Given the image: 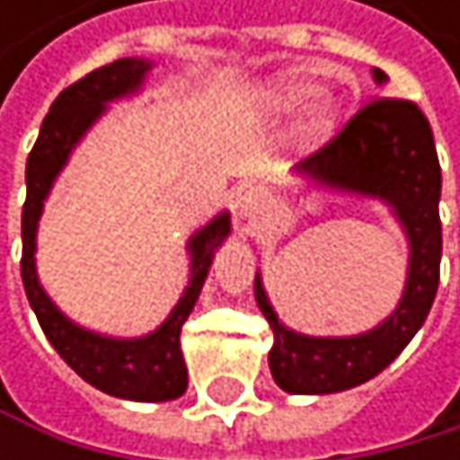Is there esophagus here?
I'll list each match as a JSON object with an SVG mask.
<instances>
[{"label":"esophagus","mask_w":460,"mask_h":460,"mask_svg":"<svg viewBox=\"0 0 460 460\" xmlns=\"http://www.w3.org/2000/svg\"><path fill=\"white\" fill-rule=\"evenodd\" d=\"M264 207H268V192H264L261 187H245L240 192V199H237V212L243 217H253L259 215Z\"/></svg>","instance_id":"esophagus-1"}]
</instances>
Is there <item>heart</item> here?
<instances>
[{
  "instance_id": "b5f03b06",
  "label": "heart",
  "mask_w": 460,
  "mask_h": 460,
  "mask_svg": "<svg viewBox=\"0 0 460 460\" xmlns=\"http://www.w3.org/2000/svg\"><path fill=\"white\" fill-rule=\"evenodd\" d=\"M320 93H323L320 82H314L309 76H281V79L270 82L261 91V104H264V110H270V112L289 115V112H295L300 107L312 104ZM333 127H337V104H333L331 99H323V102L314 104L312 118L306 120L304 132L309 137H323Z\"/></svg>"
}]
</instances>
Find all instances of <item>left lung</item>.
Returning <instances> with one entry per match:
<instances>
[{"label": "left lung", "mask_w": 460, "mask_h": 460, "mask_svg": "<svg viewBox=\"0 0 460 460\" xmlns=\"http://www.w3.org/2000/svg\"><path fill=\"white\" fill-rule=\"evenodd\" d=\"M376 82H386L378 68ZM300 171L323 184L384 199L394 207L411 243L400 306L378 328L358 337L320 340L287 331L279 325L256 276V304L273 328L268 361L276 384L292 394H328L376 378L425 323L438 289L441 168L425 112L409 99L373 96L337 135L306 156Z\"/></svg>", "instance_id": "left-lung-1"}]
</instances>
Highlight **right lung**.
Masks as SVG:
<instances>
[{"instance_id":"add662e5","label":"right lung","mask_w":460,"mask_h":460,"mask_svg":"<svg viewBox=\"0 0 460 460\" xmlns=\"http://www.w3.org/2000/svg\"><path fill=\"white\" fill-rule=\"evenodd\" d=\"M148 68L151 63L129 58L107 63L68 84L46 112L40 135L27 156V201L22 212V281L46 340L76 376L107 394L151 402L173 400L187 389V367L179 348V333L201 295L215 248L228 234V215L215 217L190 240V287L184 289L171 317L140 340H110L82 331L55 309L35 276V228L51 181L66 165L71 148L84 135V129L104 112V104L140 87Z\"/></svg>"}]
</instances>
